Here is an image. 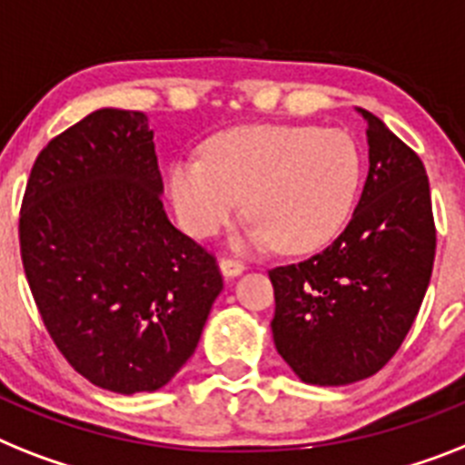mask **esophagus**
<instances>
[{"mask_svg": "<svg viewBox=\"0 0 465 465\" xmlns=\"http://www.w3.org/2000/svg\"><path fill=\"white\" fill-rule=\"evenodd\" d=\"M218 266H221V273L225 275V278H237L240 273H244V263L237 259H221L218 261Z\"/></svg>", "mask_w": 465, "mask_h": 465, "instance_id": "1", "label": "esophagus"}]
</instances>
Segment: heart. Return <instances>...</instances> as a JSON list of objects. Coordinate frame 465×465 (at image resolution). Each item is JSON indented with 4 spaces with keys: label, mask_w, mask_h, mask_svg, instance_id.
I'll return each mask as SVG.
<instances>
[{
    "label": "heart",
    "mask_w": 465,
    "mask_h": 465,
    "mask_svg": "<svg viewBox=\"0 0 465 465\" xmlns=\"http://www.w3.org/2000/svg\"><path fill=\"white\" fill-rule=\"evenodd\" d=\"M354 137L313 125H240L211 137L204 156H183L168 168V197L192 237H211L235 216L244 197L252 213L235 247L278 242L311 252L337 235L361 183Z\"/></svg>",
    "instance_id": "1"
}]
</instances>
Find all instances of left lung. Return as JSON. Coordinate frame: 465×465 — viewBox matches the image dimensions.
I'll list each match as a JSON object with an SVG mask.
<instances>
[{
  "label": "left lung",
  "mask_w": 465,
  "mask_h": 465,
  "mask_svg": "<svg viewBox=\"0 0 465 465\" xmlns=\"http://www.w3.org/2000/svg\"><path fill=\"white\" fill-rule=\"evenodd\" d=\"M368 175L347 228L271 271L278 354L306 385L371 378L404 342L430 285L435 221L423 161L371 111Z\"/></svg>",
  "instance_id": "1"
}]
</instances>
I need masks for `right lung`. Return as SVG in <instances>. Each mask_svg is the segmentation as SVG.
Segmentation results:
<instances>
[{
  "mask_svg": "<svg viewBox=\"0 0 465 465\" xmlns=\"http://www.w3.org/2000/svg\"><path fill=\"white\" fill-rule=\"evenodd\" d=\"M154 130L97 109L42 149L21 206L30 292L66 361L109 392H156L194 354L223 290L168 221Z\"/></svg>",
  "mask_w": 465,
  "mask_h": 465,
  "instance_id": "add662e5",
  "label": "right lung"
}]
</instances>
